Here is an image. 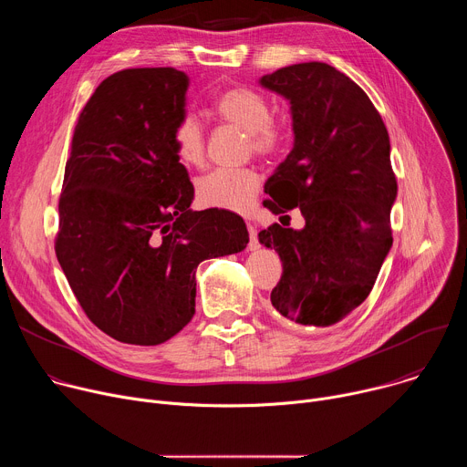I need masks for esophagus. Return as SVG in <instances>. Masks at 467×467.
Returning <instances> with one entry per match:
<instances>
[{"instance_id": "obj_1", "label": "esophagus", "mask_w": 467, "mask_h": 467, "mask_svg": "<svg viewBox=\"0 0 467 467\" xmlns=\"http://www.w3.org/2000/svg\"><path fill=\"white\" fill-rule=\"evenodd\" d=\"M247 233H249V244H247V249H249V251H256V249L260 247V244H258V236H256V227H254V225H251V223H247Z\"/></svg>"}]
</instances>
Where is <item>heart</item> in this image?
<instances>
[{
    "mask_svg": "<svg viewBox=\"0 0 467 467\" xmlns=\"http://www.w3.org/2000/svg\"><path fill=\"white\" fill-rule=\"evenodd\" d=\"M216 116L247 132L251 150L268 157L286 142V127L270 116V103L249 87L223 90L214 101ZM171 142L179 161L186 166H199L205 157V129L195 116L182 114L171 127ZM260 188L254 170H213L195 181V197L203 207L244 213L251 207Z\"/></svg>",
    "mask_w": 467,
    "mask_h": 467,
    "instance_id": "1",
    "label": "heart"
}]
</instances>
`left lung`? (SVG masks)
<instances>
[{
  "label": "left lung",
  "mask_w": 467,
  "mask_h": 467,
  "mask_svg": "<svg viewBox=\"0 0 467 467\" xmlns=\"http://www.w3.org/2000/svg\"><path fill=\"white\" fill-rule=\"evenodd\" d=\"M260 85L290 101L294 129L264 207L281 223L296 206L306 218L299 232L274 223L258 233L283 260L270 299L299 325H335L366 301L393 242L388 130L366 92L325 62L286 66Z\"/></svg>",
  "instance_id": "8db88e82"
}]
</instances>
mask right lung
<instances>
[{
    "mask_svg": "<svg viewBox=\"0 0 467 467\" xmlns=\"http://www.w3.org/2000/svg\"><path fill=\"white\" fill-rule=\"evenodd\" d=\"M188 76L130 68L79 114L58 199L55 253L88 319L110 338L159 346L193 317L195 270L249 242L231 211H192L171 127Z\"/></svg>",
    "mask_w": 467,
    "mask_h": 467,
    "instance_id": "add662e5",
    "label": "right lung"
}]
</instances>
